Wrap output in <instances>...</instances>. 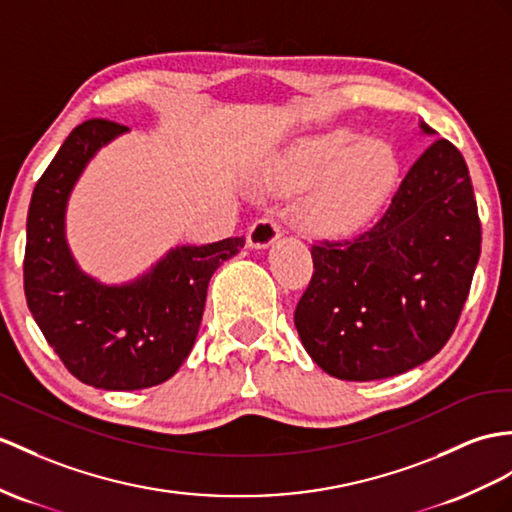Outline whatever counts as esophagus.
<instances>
[{
    "label": "esophagus",
    "mask_w": 512,
    "mask_h": 512,
    "mask_svg": "<svg viewBox=\"0 0 512 512\" xmlns=\"http://www.w3.org/2000/svg\"><path fill=\"white\" fill-rule=\"evenodd\" d=\"M280 223L278 219H273L269 215L256 219L252 226H249V232H247V245L254 247V249H263L267 245H271L273 241L278 239L280 236Z\"/></svg>",
    "instance_id": "1"
}]
</instances>
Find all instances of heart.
Instances as JSON below:
<instances>
[{
  "instance_id": "1",
  "label": "heart",
  "mask_w": 512,
  "mask_h": 512,
  "mask_svg": "<svg viewBox=\"0 0 512 512\" xmlns=\"http://www.w3.org/2000/svg\"><path fill=\"white\" fill-rule=\"evenodd\" d=\"M352 140V132L336 130L304 143L289 160L297 182L313 180L335 162L306 202V219L319 230L341 232L360 226L397 182L400 160L389 141L382 136H365L354 144Z\"/></svg>"
}]
</instances>
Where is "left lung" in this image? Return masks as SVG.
Returning a JSON list of instances; mask_svg holds the SVG:
<instances>
[{"instance_id":"8db88e82","label":"left lung","mask_w":512,"mask_h":512,"mask_svg":"<svg viewBox=\"0 0 512 512\" xmlns=\"http://www.w3.org/2000/svg\"><path fill=\"white\" fill-rule=\"evenodd\" d=\"M480 243L467 162L450 141H434L371 228L310 249L315 271L295 308L306 352L352 382L426 363L463 313Z\"/></svg>"}]
</instances>
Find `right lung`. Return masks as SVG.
Wrapping results in <instances>:
<instances>
[{
  "mask_svg": "<svg viewBox=\"0 0 512 512\" xmlns=\"http://www.w3.org/2000/svg\"><path fill=\"white\" fill-rule=\"evenodd\" d=\"M126 130L108 119L73 128L34 186L23 258L28 308L47 343L80 382L106 391L147 389L180 369L202 323L210 278L245 245V236L182 245L121 286L82 273L65 241L67 199L97 149Z\"/></svg>",
  "mask_w": 512,
  "mask_h": 512,
  "instance_id": "right-lung-1",
  "label": "right lung"
}]
</instances>
